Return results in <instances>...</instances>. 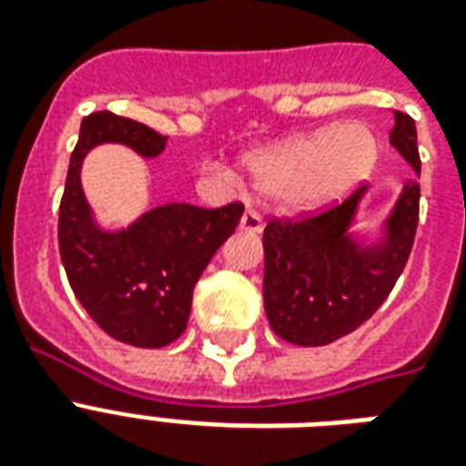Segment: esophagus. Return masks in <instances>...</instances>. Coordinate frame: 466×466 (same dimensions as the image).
<instances>
[{"mask_svg": "<svg viewBox=\"0 0 466 466\" xmlns=\"http://www.w3.org/2000/svg\"><path fill=\"white\" fill-rule=\"evenodd\" d=\"M241 229L248 234H261L263 232V219L261 215L256 210H247L244 212V218H241Z\"/></svg>", "mask_w": 466, "mask_h": 466, "instance_id": "1", "label": "esophagus"}]
</instances>
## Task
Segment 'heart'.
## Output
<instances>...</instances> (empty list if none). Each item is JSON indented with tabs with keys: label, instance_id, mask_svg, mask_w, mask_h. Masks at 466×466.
Instances as JSON below:
<instances>
[{
	"label": "heart",
	"instance_id": "1",
	"mask_svg": "<svg viewBox=\"0 0 466 466\" xmlns=\"http://www.w3.org/2000/svg\"><path fill=\"white\" fill-rule=\"evenodd\" d=\"M377 137L362 123L326 126L295 135L241 159L248 181L290 210H319L339 200L372 171Z\"/></svg>",
	"mask_w": 466,
	"mask_h": 466
}]
</instances>
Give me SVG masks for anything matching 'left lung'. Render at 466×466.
Segmentation results:
<instances>
[{
	"label": "left lung",
	"instance_id": "obj_1",
	"mask_svg": "<svg viewBox=\"0 0 466 466\" xmlns=\"http://www.w3.org/2000/svg\"><path fill=\"white\" fill-rule=\"evenodd\" d=\"M391 147L420 174L416 123L394 111ZM368 186L331 210L270 219L263 229V302L270 329L295 346H326L368 321L401 276L419 225L420 188L406 181L382 222V237L350 232Z\"/></svg>",
	"mask_w": 466,
	"mask_h": 466
}]
</instances>
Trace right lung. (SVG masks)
Listing matches in <instances>:
<instances>
[{
    "label": "right lung",
    "mask_w": 466,
    "mask_h": 466,
    "mask_svg": "<svg viewBox=\"0 0 466 466\" xmlns=\"http://www.w3.org/2000/svg\"><path fill=\"white\" fill-rule=\"evenodd\" d=\"M104 142L155 159L167 137L111 111L82 120L60 203V258L76 299L116 340L137 348L168 346L186 331L193 288L239 225L244 205L205 210L167 203L126 229L98 227L82 188V161Z\"/></svg>",
    "instance_id": "1"
}]
</instances>
